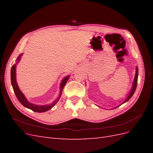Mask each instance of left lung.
I'll use <instances>...</instances> for the list:
<instances>
[{"label":"left lung","mask_w":153,"mask_h":153,"mask_svg":"<svg viewBox=\"0 0 153 153\" xmlns=\"http://www.w3.org/2000/svg\"><path fill=\"white\" fill-rule=\"evenodd\" d=\"M137 80H138V68H136V74H135V79H134V82H133V85L132 87V89L131 90L130 93L128 95V96L127 97V98L124 100V101L123 102L124 103H126V101H128L129 99H130L132 96L133 95L134 92H135V90H136V88H137ZM120 106V105H119ZM118 107V106H117Z\"/></svg>","instance_id":"obj_1"}]
</instances>
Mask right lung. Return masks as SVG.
Instances as JSON below:
<instances>
[{
  "mask_svg": "<svg viewBox=\"0 0 153 153\" xmlns=\"http://www.w3.org/2000/svg\"><path fill=\"white\" fill-rule=\"evenodd\" d=\"M22 55L20 54L19 56H18V57L16 59V63L12 66L11 69V84H12V86L13 88L14 92H15V95L16 96L17 99L18 100V101H19L20 102L22 103V105L25 106L26 108H29V109L32 110V111H34V112H46V111H47V110H50V108H52L53 106L57 103V101L59 100L60 98H61V96L62 95V90L64 89V87L66 85L67 81L68 80L69 76H68L65 78H64V80L62 81V83L61 84V87H60L61 88V91H60L59 96L58 98L53 101V103H52L48 105H42V106L36 105L30 103L26 100L24 95L23 94L22 92L20 91L19 87H18V84L16 83V64L18 63V62L20 61Z\"/></svg>",
  "mask_w": 153,
  "mask_h": 153,
  "instance_id": "add662e5",
  "label": "right lung"
}]
</instances>
